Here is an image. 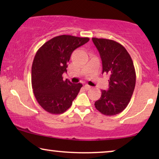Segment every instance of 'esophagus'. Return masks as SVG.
<instances>
[{
    "label": "esophagus",
    "instance_id": "1",
    "mask_svg": "<svg viewBox=\"0 0 159 159\" xmlns=\"http://www.w3.org/2000/svg\"><path fill=\"white\" fill-rule=\"evenodd\" d=\"M84 88L86 89V90H89V89L91 88V86H90L89 84H84Z\"/></svg>",
    "mask_w": 159,
    "mask_h": 159
}]
</instances>
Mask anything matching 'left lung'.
Here are the masks:
<instances>
[{"mask_svg": "<svg viewBox=\"0 0 159 159\" xmlns=\"http://www.w3.org/2000/svg\"><path fill=\"white\" fill-rule=\"evenodd\" d=\"M92 40L101 56L102 74L110 76L108 90H101V96L95 102V106L101 114L114 116L125 109L133 94L136 82L133 61L120 43L104 38Z\"/></svg>", "mask_w": 159, "mask_h": 159, "instance_id": "left-lung-1", "label": "left lung"}]
</instances>
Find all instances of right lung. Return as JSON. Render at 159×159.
Masks as SVG:
<instances>
[{"label": "right lung", "mask_w": 159, "mask_h": 159, "mask_svg": "<svg viewBox=\"0 0 159 159\" xmlns=\"http://www.w3.org/2000/svg\"><path fill=\"white\" fill-rule=\"evenodd\" d=\"M89 38L59 35L44 43L34 56L32 66V87L34 97L45 111L60 114L71 107L82 87L63 80L67 63L76 48L88 43Z\"/></svg>", "instance_id": "1"}]
</instances>
